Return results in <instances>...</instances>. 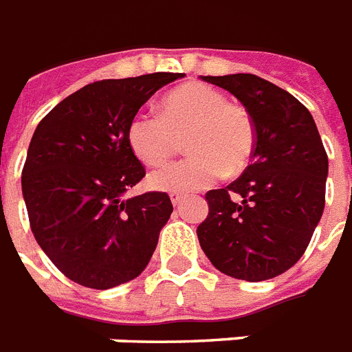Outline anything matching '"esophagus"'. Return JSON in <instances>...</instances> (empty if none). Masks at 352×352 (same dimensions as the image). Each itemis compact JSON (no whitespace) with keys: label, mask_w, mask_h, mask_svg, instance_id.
<instances>
[{"label":"esophagus","mask_w":352,"mask_h":352,"mask_svg":"<svg viewBox=\"0 0 352 352\" xmlns=\"http://www.w3.org/2000/svg\"><path fill=\"white\" fill-rule=\"evenodd\" d=\"M170 199H171V203H173V206H179V204L182 203L184 195H182V193H179V192H171Z\"/></svg>","instance_id":"esophagus-1"}]
</instances>
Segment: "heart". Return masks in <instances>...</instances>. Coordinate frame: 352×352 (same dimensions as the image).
<instances>
[{"label": "heart", "instance_id": "b5f03b06", "mask_svg": "<svg viewBox=\"0 0 352 352\" xmlns=\"http://www.w3.org/2000/svg\"><path fill=\"white\" fill-rule=\"evenodd\" d=\"M184 137L190 157L151 173L149 186L160 192H197L223 173L245 170L256 148L250 113L201 82L171 89L160 100V115L140 111L127 126L129 148L146 166L164 164Z\"/></svg>", "mask_w": 352, "mask_h": 352}]
</instances>
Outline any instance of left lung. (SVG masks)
<instances>
[{"instance_id": "left-lung-1", "label": "left lung", "mask_w": 352, "mask_h": 352, "mask_svg": "<svg viewBox=\"0 0 352 352\" xmlns=\"http://www.w3.org/2000/svg\"><path fill=\"white\" fill-rule=\"evenodd\" d=\"M230 91L256 126L252 162L226 188L210 190L197 237L219 272L245 281L294 267L325 208L329 159L314 118L298 98L256 74L201 76Z\"/></svg>"}]
</instances>
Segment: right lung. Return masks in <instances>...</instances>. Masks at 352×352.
Instances as JSON below:
<instances>
[{
	"label": "right lung",
	"mask_w": 352,
	"mask_h": 352,
	"mask_svg": "<svg viewBox=\"0 0 352 352\" xmlns=\"http://www.w3.org/2000/svg\"><path fill=\"white\" fill-rule=\"evenodd\" d=\"M182 73L100 80L85 85L38 124L21 171L30 230L54 267L89 289L140 276L173 206L164 192L124 199L144 166L127 126L162 85Z\"/></svg>",
	"instance_id": "right-lung-1"
}]
</instances>
